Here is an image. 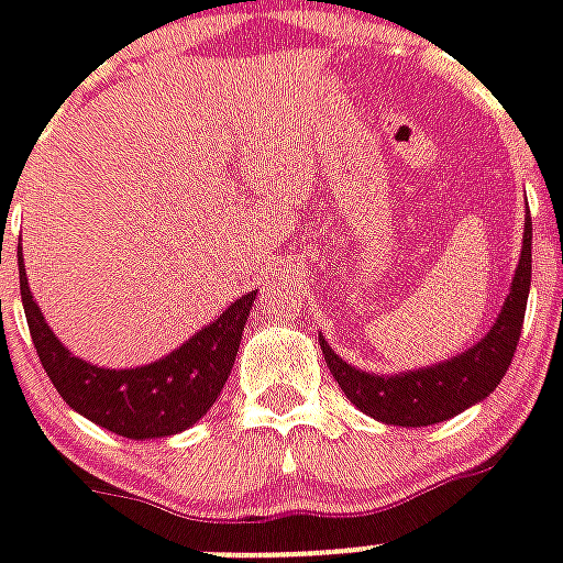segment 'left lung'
Wrapping results in <instances>:
<instances>
[{"mask_svg":"<svg viewBox=\"0 0 563 563\" xmlns=\"http://www.w3.org/2000/svg\"><path fill=\"white\" fill-rule=\"evenodd\" d=\"M529 286H532V216L526 219L523 254H520L506 307L499 312L497 324L490 327V333L479 344H473L471 351L432 368L411 371V374L374 376L351 368L321 339L327 368L335 376L339 388L347 394V400L371 418L394 423V427L441 423L473 402L485 400L506 376L508 365L515 360L517 342H520V330H523Z\"/></svg>","mask_w":563,"mask_h":563,"instance_id":"left-lung-1","label":"left lung"}]
</instances>
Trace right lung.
Wrapping results in <instances>:
<instances>
[{
    "label": "right lung",
    "mask_w": 563,
    "mask_h": 563,
    "mask_svg": "<svg viewBox=\"0 0 563 563\" xmlns=\"http://www.w3.org/2000/svg\"><path fill=\"white\" fill-rule=\"evenodd\" d=\"M20 295L34 351L57 394L92 423L140 441L184 432L207 415L228 383L256 291L242 295L224 316L180 344V351L131 371L96 368L66 351L31 298L22 263Z\"/></svg>",
    "instance_id": "add662e5"
}]
</instances>
